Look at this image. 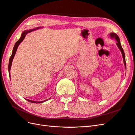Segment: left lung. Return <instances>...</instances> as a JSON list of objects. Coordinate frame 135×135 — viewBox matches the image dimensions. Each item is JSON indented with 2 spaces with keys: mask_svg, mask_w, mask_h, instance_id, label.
I'll use <instances>...</instances> for the list:
<instances>
[{
  "mask_svg": "<svg viewBox=\"0 0 135 135\" xmlns=\"http://www.w3.org/2000/svg\"><path fill=\"white\" fill-rule=\"evenodd\" d=\"M110 36L111 37V38H114L115 39H116V40L117 41V46H118V47L119 48V49L120 50V51H121V53H122V55H123V61H124V65H125V67H126V55H125V53H124V50L123 47H121V45L120 44V38L119 37H118V35L115 34V33H113V32H112V33H110Z\"/></svg>",
  "mask_w": 135,
  "mask_h": 135,
  "instance_id": "left-lung-1",
  "label": "left lung"
}]
</instances>
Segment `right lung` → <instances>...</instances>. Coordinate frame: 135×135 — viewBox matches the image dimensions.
<instances>
[{"label":"right lung","mask_w":135,"mask_h":135,"mask_svg":"<svg viewBox=\"0 0 135 135\" xmlns=\"http://www.w3.org/2000/svg\"><path fill=\"white\" fill-rule=\"evenodd\" d=\"M39 27H37V28L35 29H38L39 28ZM34 29H32V30H28V31H24L23 33L22 34V35H21V37L20 38V39H19V40L16 42L15 43V46L14 48H13V51H12V53L10 57V58H9V64H8V73H9V75H10V69H11V64H12V60H13V58H14V56H15V54L16 53V50H17L18 49V46L19 45V44H21V43L22 42V41L23 40V39H25L26 35L27 34V33H28V32H30L32 31H34ZM48 100V99H47ZM47 100H45V101H32V100H27L26 99V100H27L28 101L30 102V103H44V102L47 101Z\"/></svg>","instance_id":"1"}]
</instances>
